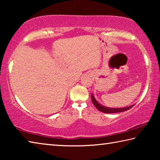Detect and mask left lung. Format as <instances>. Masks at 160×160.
Listing matches in <instances>:
<instances>
[{
    "instance_id": "8db88e82",
    "label": "left lung",
    "mask_w": 160,
    "mask_h": 160,
    "mask_svg": "<svg viewBox=\"0 0 160 160\" xmlns=\"http://www.w3.org/2000/svg\"><path fill=\"white\" fill-rule=\"evenodd\" d=\"M91 100H92V102H93V105L96 106V108L98 109V110L100 112H104V113L122 112H124V111H127L128 110H130V109L133 106V105H131V106H129V107L123 108H110L104 107V106H102L100 104H99V103L96 101V100L95 99V98L93 95H91Z\"/></svg>"
}]
</instances>
